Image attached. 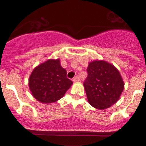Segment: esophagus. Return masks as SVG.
<instances>
[{"instance_id": "1", "label": "esophagus", "mask_w": 146, "mask_h": 146, "mask_svg": "<svg viewBox=\"0 0 146 146\" xmlns=\"http://www.w3.org/2000/svg\"><path fill=\"white\" fill-rule=\"evenodd\" d=\"M80 79L78 76L75 77V78H73V81H74L75 82H80Z\"/></svg>"}]
</instances>
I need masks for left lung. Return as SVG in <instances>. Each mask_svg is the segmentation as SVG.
Returning a JSON list of instances; mask_svg holds the SVG:
<instances>
[{
	"instance_id": "obj_1",
	"label": "left lung",
	"mask_w": 146,
	"mask_h": 146,
	"mask_svg": "<svg viewBox=\"0 0 146 146\" xmlns=\"http://www.w3.org/2000/svg\"><path fill=\"white\" fill-rule=\"evenodd\" d=\"M87 73L84 86L90 104L100 110L115 104L124 87L118 70L103 60H95L89 63Z\"/></svg>"
}]
</instances>
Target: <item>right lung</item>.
I'll return each mask as SVG.
<instances>
[{"mask_svg": "<svg viewBox=\"0 0 146 146\" xmlns=\"http://www.w3.org/2000/svg\"><path fill=\"white\" fill-rule=\"evenodd\" d=\"M73 82L66 77V71L59 60H48L41 64L30 75L29 89L32 95L42 103H53L62 98Z\"/></svg>", "mask_w": 146, "mask_h": 146, "instance_id": "right-lung-1", "label": "right lung"}]
</instances>
